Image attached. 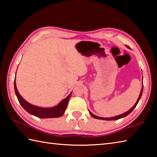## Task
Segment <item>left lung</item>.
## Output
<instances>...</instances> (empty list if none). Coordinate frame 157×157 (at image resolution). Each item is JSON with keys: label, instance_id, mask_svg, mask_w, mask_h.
I'll use <instances>...</instances> for the list:
<instances>
[{"label": "left lung", "instance_id": "obj_1", "mask_svg": "<svg viewBox=\"0 0 157 157\" xmlns=\"http://www.w3.org/2000/svg\"><path fill=\"white\" fill-rule=\"evenodd\" d=\"M142 91H143V86H142V90H141V92H140V96H139V97H138V99L137 102H136V104H135L134 106H133V107H132V108L130 109L128 111H127L126 113H123V114L119 115H117V116H116V117H110V118H103V117H100L96 116V115H94V114H92V113L90 111H89L90 114V115H91V116H92L93 117H94L95 119H102V120H106V121H110V120H117V119H121V118H123V117H126L127 115H129V113H131V112L133 111V110H134V109H135V107L136 106V105H138V102H139V101H140V99L141 98V96H142Z\"/></svg>", "mask_w": 157, "mask_h": 157}]
</instances>
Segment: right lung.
I'll return each mask as SVG.
<instances>
[{"label": "right lung", "instance_id": "add662e5", "mask_svg": "<svg viewBox=\"0 0 157 157\" xmlns=\"http://www.w3.org/2000/svg\"><path fill=\"white\" fill-rule=\"evenodd\" d=\"M14 87H15V92L17 97L19 101V102L21 104L22 107L26 111L29 113V114L34 115L39 118H52V117H59L64 114L65 109L67 106L68 102L70 96L71 94H70L67 97L63 100L61 102L59 105L55 106L52 108H42L38 107V106H34L30 105L28 102H26L23 99L17 90L16 85H15V79L14 81Z\"/></svg>", "mask_w": 157, "mask_h": 157}]
</instances>
